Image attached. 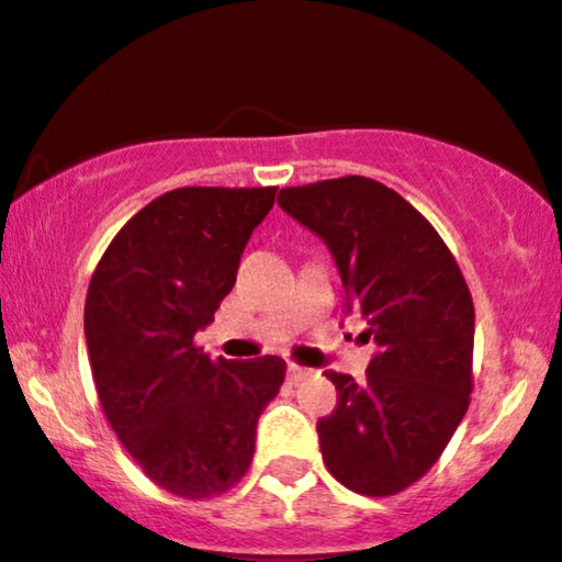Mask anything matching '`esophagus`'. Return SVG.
I'll return each mask as SVG.
<instances>
[{"label": "esophagus", "mask_w": 562, "mask_h": 562, "mask_svg": "<svg viewBox=\"0 0 562 562\" xmlns=\"http://www.w3.org/2000/svg\"><path fill=\"white\" fill-rule=\"evenodd\" d=\"M303 378H308V370H306V367L288 364V380H290V383H301Z\"/></svg>", "instance_id": "esophagus-1"}]
</instances>
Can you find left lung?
I'll use <instances>...</instances> for the list:
<instances>
[{
	"label": "left lung",
	"instance_id": "obj_1",
	"mask_svg": "<svg viewBox=\"0 0 562 562\" xmlns=\"http://www.w3.org/2000/svg\"><path fill=\"white\" fill-rule=\"evenodd\" d=\"M277 203L330 250L344 314H362L378 351L367 380L327 370L338 391L317 423L335 481L389 496L423 479L473 391L475 312L454 256L420 211L367 177L288 187Z\"/></svg>",
	"mask_w": 562,
	"mask_h": 562
}]
</instances>
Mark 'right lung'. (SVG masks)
Returning <instances> with one entry per match:
<instances>
[{"label":"right lung","mask_w":562,"mask_h":562,"mask_svg":"<svg viewBox=\"0 0 562 562\" xmlns=\"http://www.w3.org/2000/svg\"><path fill=\"white\" fill-rule=\"evenodd\" d=\"M274 192H166L128 218L89 282L83 335L108 423L150 481L187 499L243 479L256 423L285 380L280 357L211 362L195 346Z\"/></svg>","instance_id":"add662e5"}]
</instances>
